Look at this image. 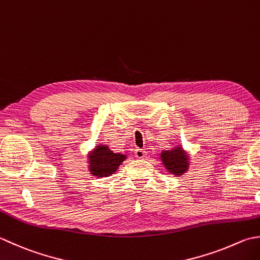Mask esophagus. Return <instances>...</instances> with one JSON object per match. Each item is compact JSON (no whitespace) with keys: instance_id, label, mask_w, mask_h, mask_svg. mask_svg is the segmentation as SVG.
<instances>
[{"instance_id":"esophagus-1","label":"esophagus","mask_w":260,"mask_h":260,"mask_svg":"<svg viewBox=\"0 0 260 260\" xmlns=\"http://www.w3.org/2000/svg\"><path fill=\"white\" fill-rule=\"evenodd\" d=\"M135 156L139 159H143L144 156H146V151L143 149H135Z\"/></svg>"}]
</instances>
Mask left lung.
I'll return each instance as SVG.
<instances>
[{
    "mask_svg": "<svg viewBox=\"0 0 260 260\" xmlns=\"http://www.w3.org/2000/svg\"><path fill=\"white\" fill-rule=\"evenodd\" d=\"M161 160L164 162L166 169L175 176H180L185 174L188 167H189V162H188L189 159H188L185 151L180 146H177L175 149L169 151L162 152Z\"/></svg>",
    "mask_w": 260,
    "mask_h": 260,
    "instance_id": "obj_1",
    "label": "left lung"
}]
</instances>
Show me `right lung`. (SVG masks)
<instances>
[{"label": "right lung", "mask_w": 260, "mask_h": 260, "mask_svg": "<svg viewBox=\"0 0 260 260\" xmlns=\"http://www.w3.org/2000/svg\"><path fill=\"white\" fill-rule=\"evenodd\" d=\"M126 155L114 153L106 145H96L89 155L90 172L95 177H108L117 171Z\"/></svg>", "instance_id": "right-lung-1"}]
</instances>
